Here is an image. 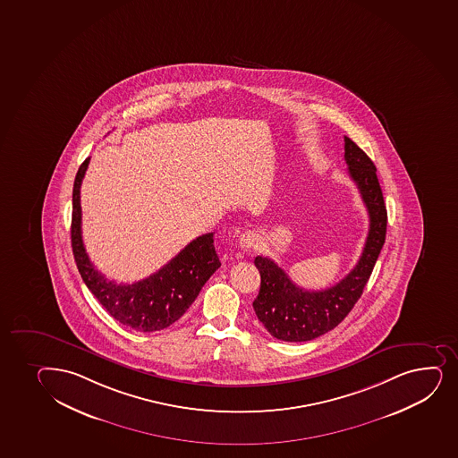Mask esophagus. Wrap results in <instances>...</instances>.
Here are the masks:
<instances>
[{
	"mask_svg": "<svg viewBox=\"0 0 458 458\" xmlns=\"http://www.w3.org/2000/svg\"><path fill=\"white\" fill-rule=\"evenodd\" d=\"M239 243H241V248H243V250H251L258 243V234L254 232L243 233L241 239H239Z\"/></svg>",
	"mask_w": 458,
	"mask_h": 458,
	"instance_id": "1",
	"label": "esophagus"
}]
</instances>
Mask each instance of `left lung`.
I'll return each mask as SVG.
<instances>
[{"instance_id":"1","label":"left lung","mask_w":458,"mask_h":458,"mask_svg":"<svg viewBox=\"0 0 458 458\" xmlns=\"http://www.w3.org/2000/svg\"><path fill=\"white\" fill-rule=\"evenodd\" d=\"M344 158L370 217L364 250L356 267L341 282L323 291L300 288L271 259H254L260 273V291L252 308L274 338L301 343L336 327L362 295L384 247L386 208L375 165L349 137H344Z\"/></svg>"}]
</instances>
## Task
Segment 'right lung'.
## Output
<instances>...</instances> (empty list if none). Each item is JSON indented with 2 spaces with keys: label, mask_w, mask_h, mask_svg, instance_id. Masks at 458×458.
<instances>
[{
  "label": "right lung",
  "mask_w": 458,
  "mask_h": 458,
  "mask_svg": "<svg viewBox=\"0 0 458 458\" xmlns=\"http://www.w3.org/2000/svg\"><path fill=\"white\" fill-rule=\"evenodd\" d=\"M88 165L89 158L79 167L72 185V247L81 277L119 323L139 332L165 329L185 314L207 280L221 267L213 233L196 237L148 278L132 284L108 280L98 273L83 247L81 185Z\"/></svg>",
  "instance_id": "add662e5"
}]
</instances>
